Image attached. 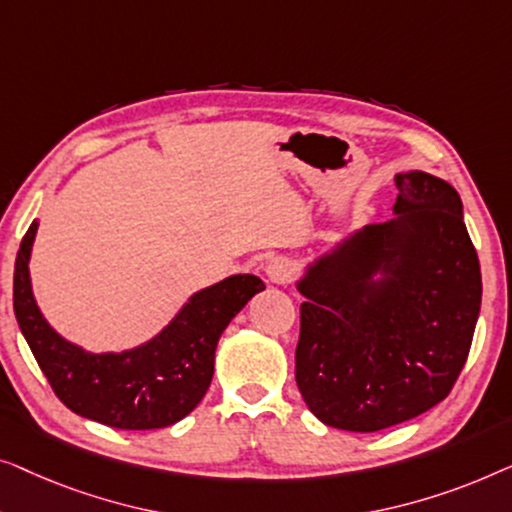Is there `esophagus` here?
Instances as JSON below:
<instances>
[{"instance_id":"esophagus-1","label":"esophagus","mask_w":512,"mask_h":512,"mask_svg":"<svg viewBox=\"0 0 512 512\" xmlns=\"http://www.w3.org/2000/svg\"><path fill=\"white\" fill-rule=\"evenodd\" d=\"M264 276H266V280H269V283H276V285L290 283L292 276H294V262H292V259H287V257L271 259V262L266 264Z\"/></svg>"}]
</instances>
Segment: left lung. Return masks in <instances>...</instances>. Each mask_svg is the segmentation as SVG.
<instances>
[{
	"label": "left lung",
	"mask_w": 512,
	"mask_h": 512,
	"mask_svg": "<svg viewBox=\"0 0 512 512\" xmlns=\"http://www.w3.org/2000/svg\"><path fill=\"white\" fill-rule=\"evenodd\" d=\"M397 218L306 266L294 376L329 427L380 431L448 397L469 357L482 278L462 199L424 171L397 174Z\"/></svg>",
	"instance_id": "8db88e82"
}]
</instances>
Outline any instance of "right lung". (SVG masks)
<instances>
[{
	"label": "right lung",
	"mask_w": 512,
	"mask_h": 512,
	"mask_svg": "<svg viewBox=\"0 0 512 512\" xmlns=\"http://www.w3.org/2000/svg\"><path fill=\"white\" fill-rule=\"evenodd\" d=\"M39 222L20 243L13 271V311L43 376L76 415L115 429H162L197 408L211 385L215 348L234 315L264 290L239 273L194 292L150 341L122 352H88L48 325L32 292L30 255Z\"/></svg>",
	"instance_id": "right-lung-1"
}]
</instances>
